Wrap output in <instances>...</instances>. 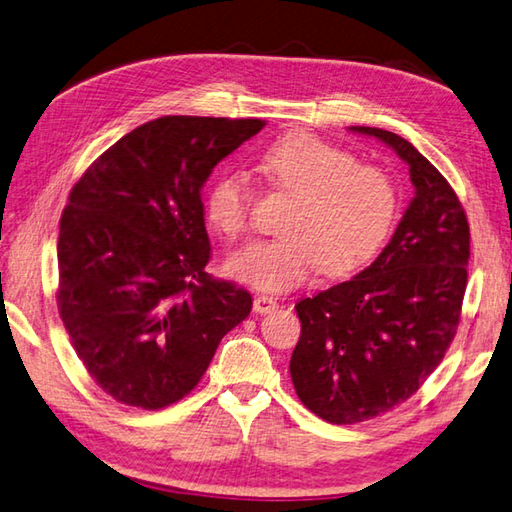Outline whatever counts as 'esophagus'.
I'll return each mask as SVG.
<instances>
[{
	"instance_id": "obj_1",
	"label": "esophagus",
	"mask_w": 512,
	"mask_h": 512,
	"mask_svg": "<svg viewBox=\"0 0 512 512\" xmlns=\"http://www.w3.org/2000/svg\"><path fill=\"white\" fill-rule=\"evenodd\" d=\"M279 306V302L275 297H270V295H257L255 297V304H253V308H255V313H259V315H266V313H273V310Z\"/></svg>"
}]
</instances>
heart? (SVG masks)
Segmentation results:
<instances>
[{
    "instance_id": "obj_1",
    "label": "heart",
    "mask_w": 512,
    "mask_h": 512,
    "mask_svg": "<svg viewBox=\"0 0 512 512\" xmlns=\"http://www.w3.org/2000/svg\"><path fill=\"white\" fill-rule=\"evenodd\" d=\"M257 168L293 195L282 237L253 242L228 259V273L266 293L304 284L324 264L344 275L375 255L395 219V188L382 168L355 164L353 155L324 139L297 133L259 155ZM253 184L237 168L219 173L206 193V215L219 235L246 233Z\"/></svg>"
}]
</instances>
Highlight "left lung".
<instances>
[{
    "instance_id": "obj_1",
    "label": "left lung",
    "mask_w": 512,
    "mask_h": 512,
    "mask_svg": "<svg viewBox=\"0 0 512 512\" xmlns=\"http://www.w3.org/2000/svg\"><path fill=\"white\" fill-rule=\"evenodd\" d=\"M348 130L395 150L415 197L373 264L295 306L302 335L290 377L330 424L366 422L417 393L457 333L470 257L464 208L444 175L404 137Z\"/></svg>"
}]
</instances>
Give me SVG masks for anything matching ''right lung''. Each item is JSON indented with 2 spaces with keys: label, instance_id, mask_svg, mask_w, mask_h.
<instances>
[{
  "label": "right lung",
  "instance_id": "obj_1",
  "mask_svg": "<svg viewBox=\"0 0 512 512\" xmlns=\"http://www.w3.org/2000/svg\"><path fill=\"white\" fill-rule=\"evenodd\" d=\"M262 128V119L159 117L110 146L70 190L57 306L90 377L117 402H179L253 308L248 290L204 270L202 188Z\"/></svg>",
  "mask_w": 512,
  "mask_h": 512
}]
</instances>
